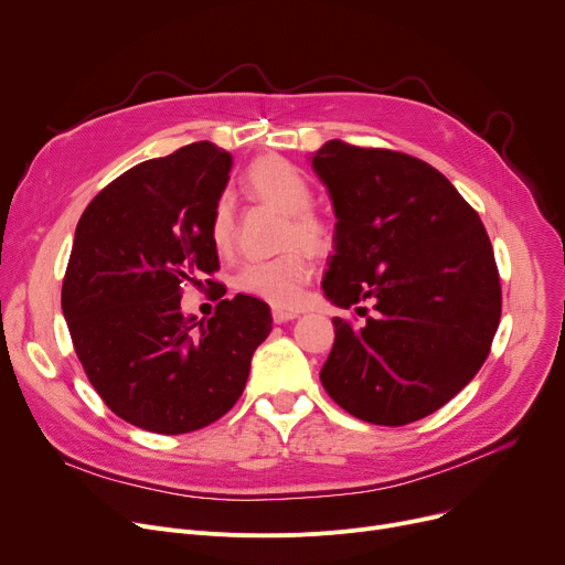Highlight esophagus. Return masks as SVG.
Listing matches in <instances>:
<instances>
[{
  "label": "esophagus",
  "mask_w": 565,
  "mask_h": 565,
  "mask_svg": "<svg viewBox=\"0 0 565 565\" xmlns=\"http://www.w3.org/2000/svg\"><path fill=\"white\" fill-rule=\"evenodd\" d=\"M292 318H298V311H286V309H275L273 311V320L275 322H288Z\"/></svg>",
  "instance_id": "esophagus-1"
}]
</instances>
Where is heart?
<instances>
[{"label":"heart","instance_id":"1","mask_svg":"<svg viewBox=\"0 0 565 565\" xmlns=\"http://www.w3.org/2000/svg\"><path fill=\"white\" fill-rule=\"evenodd\" d=\"M247 192L277 207L286 215L281 245L288 252L267 258L249 260L235 277L237 288L273 307L295 309L305 298V286L311 279L313 263L307 250L322 254L332 247L334 226L322 213L313 211V190L298 167L286 160L267 158L258 160L245 173ZM213 247L224 254L233 243V207L228 199H220L211 217ZM302 244L301 248L297 245Z\"/></svg>","mask_w":565,"mask_h":565}]
</instances>
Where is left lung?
<instances>
[{"mask_svg": "<svg viewBox=\"0 0 565 565\" xmlns=\"http://www.w3.org/2000/svg\"><path fill=\"white\" fill-rule=\"evenodd\" d=\"M311 167L337 215L322 290L341 309L369 300L375 311L360 330L332 320L322 387L369 424L424 419L479 373L499 328L501 286L486 226L449 178L419 158L332 139Z\"/></svg>", "mask_w": 565, "mask_h": 565, "instance_id": "left-lung-1", "label": "left lung"}]
</instances>
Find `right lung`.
I'll list each match as a JSON object with an SVG mask.
<instances>
[{
    "label": "right lung",
    "instance_id": "obj_1",
    "mask_svg": "<svg viewBox=\"0 0 565 565\" xmlns=\"http://www.w3.org/2000/svg\"><path fill=\"white\" fill-rule=\"evenodd\" d=\"M231 164L211 141L183 146L118 175L77 222L64 318L88 382L137 428L183 435L224 417L273 330L249 295L199 322L181 311L183 286L220 270L211 217Z\"/></svg>",
    "mask_w": 565,
    "mask_h": 565
}]
</instances>
